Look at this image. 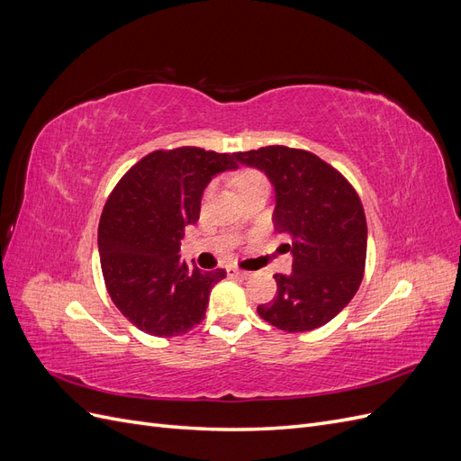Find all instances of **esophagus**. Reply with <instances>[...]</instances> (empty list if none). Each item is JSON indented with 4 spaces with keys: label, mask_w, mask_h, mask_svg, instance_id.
I'll return each instance as SVG.
<instances>
[{
    "label": "esophagus",
    "mask_w": 461,
    "mask_h": 461,
    "mask_svg": "<svg viewBox=\"0 0 461 461\" xmlns=\"http://www.w3.org/2000/svg\"><path fill=\"white\" fill-rule=\"evenodd\" d=\"M227 273H229L230 276H239V278H248V276H249L248 271H242V269H239V267H229Z\"/></svg>",
    "instance_id": "esophagus-1"
}]
</instances>
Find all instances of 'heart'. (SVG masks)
I'll list each match as a JSON object with an SVG mask.
<instances>
[{
	"mask_svg": "<svg viewBox=\"0 0 461 461\" xmlns=\"http://www.w3.org/2000/svg\"><path fill=\"white\" fill-rule=\"evenodd\" d=\"M259 183H267V180H265V176L259 171H256V169H244V171L239 173V176H236V185H239L240 192L249 188V186H254V185H259ZM212 190H213L212 185L205 188V196H203L205 200L209 198V194H212Z\"/></svg>",
	"mask_w": 461,
	"mask_h": 461,
	"instance_id": "b5f03b06",
	"label": "heart"
}]
</instances>
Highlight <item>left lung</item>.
<instances>
[{"instance_id": "obj_1", "label": "left lung", "mask_w": 461, "mask_h": 461, "mask_svg": "<svg viewBox=\"0 0 461 461\" xmlns=\"http://www.w3.org/2000/svg\"><path fill=\"white\" fill-rule=\"evenodd\" d=\"M234 159L258 167L275 186V230L294 261L290 275H275L276 294L258 305L269 325L305 332L337 317L361 285L367 256V221L356 188L340 171L308 149L265 146L236 151Z\"/></svg>"}]
</instances>
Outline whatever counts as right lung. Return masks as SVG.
Wrapping results in <instances>:
<instances>
[{
	"instance_id": "obj_1",
	"label": "right lung",
	"mask_w": 461,
	"mask_h": 461,
	"mask_svg": "<svg viewBox=\"0 0 461 461\" xmlns=\"http://www.w3.org/2000/svg\"><path fill=\"white\" fill-rule=\"evenodd\" d=\"M234 167V153L156 149L109 194L97 227L104 281L117 310L142 332L169 339L203 321L209 292L227 273L190 269L178 249L185 227L200 219L209 180Z\"/></svg>"
}]
</instances>
